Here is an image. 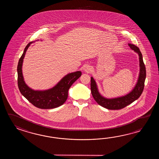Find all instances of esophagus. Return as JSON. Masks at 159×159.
I'll return each mask as SVG.
<instances>
[{"mask_svg": "<svg viewBox=\"0 0 159 159\" xmlns=\"http://www.w3.org/2000/svg\"><path fill=\"white\" fill-rule=\"evenodd\" d=\"M91 70V68L90 66H89V65H84V72L89 73V72H90Z\"/></svg>", "mask_w": 159, "mask_h": 159, "instance_id": "esophagus-1", "label": "esophagus"}]
</instances>
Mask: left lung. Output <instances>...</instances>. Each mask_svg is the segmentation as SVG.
<instances>
[{"label":"left lung","mask_w":159,"mask_h":159,"mask_svg":"<svg viewBox=\"0 0 159 159\" xmlns=\"http://www.w3.org/2000/svg\"><path fill=\"white\" fill-rule=\"evenodd\" d=\"M129 48L139 54L140 72L138 80L135 87L129 94L117 98H106L103 97L98 91V87L93 77H91V91L95 101L98 105L109 110H119L130 105L138 99L142 94L144 87L146 78V70L144 64L142 53L138 47L132 44H129Z\"/></svg>","instance_id":"1"}]
</instances>
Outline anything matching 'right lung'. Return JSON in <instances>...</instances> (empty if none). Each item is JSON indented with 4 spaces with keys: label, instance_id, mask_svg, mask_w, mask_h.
Segmentation results:
<instances>
[{
    "label": "right lung",
    "instance_id": "obj_1",
    "mask_svg": "<svg viewBox=\"0 0 159 159\" xmlns=\"http://www.w3.org/2000/svg\"><path fill=\"white\" fill-rule=\"evenodd\" d=\"M30 42L24 49L17 65V84L21 94L28 101L37 108L51 109L63 105L68 97V90L71 85L81 77V71L69 73L61 79L54 87L45 90H34L25 84L22 73V66L25 53L30 44Z\"/></svg>",
    "mask_w": 159,
    "mask_h": 159
}]
</instances>
